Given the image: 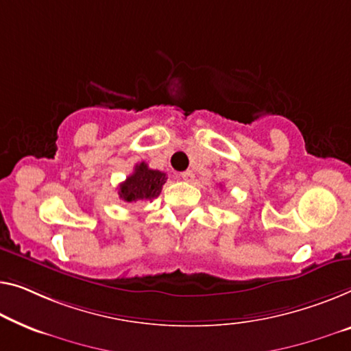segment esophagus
Instances as JSON below:
<instances>
[{"mask_svg": "<svg viewBox=\"0 0 351 351\" xmlns=\"http://www.w3.org/2000/svg\"><path fill=\"white\" fill-rule=\"evenodd\" d=\"M181 178L184 181H192L193 178H195V173H193L192 170H186V171H182V173H181Z\"/></svg>", "mask_w": 351, "mask_h": 351, "instance_id": "esophagus-1", "label": "esophagus"}]
</instances>
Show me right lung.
I'll return each mask as SVG.
<instances>
[{
	"label": "right lung",
	"mask_w": 351,
	"mask_h": 351,
	"mask_svg": "<svg viewBox=\"0 0 351 351\" xmlns=\"http://www.w3.org/2000/svg\"><path fill=\"white\" fill-rule=\"evenodd\" d=\"M167 175L164 171L151 170L148 164L140 162L135 165L134 173L118 187V195L125 203L153 200L159 197L162 186L165 184Z\"/></svg>",
	"instance_id": "right-lung-1"
}]
</instances>
